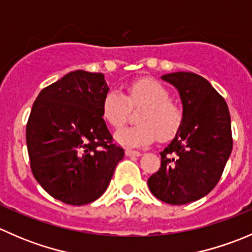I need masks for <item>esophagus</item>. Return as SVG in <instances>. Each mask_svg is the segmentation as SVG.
<instances>
[{"label": "esophagus", "instance_id": "obj_1", "mask_svg": "<svg viewBox=\"0 0 252 252\" xmlns=\"http://www.w3.org/2000/svg\"><path fill=\"white\" fill-rule=\"evenodd\" d=\"M126 155L129 157H139L141 156V154L139 151H134V150H130V149H126Z\"/></svg>", "mask_w": 252, "mask_h": 252}]
</instances>
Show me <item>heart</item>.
I'll list each match as a JSON object with an SVG mask.
<instances>
[{
	"instance_id": "obj_1",
	"label": "heart",
	"mask_w": 252,
	"mask_h": 252,
	"mask_svg": "<svg viewBox=\"0 0 252 252\" xmlns=\"http://www.w3.org/2000/svg\"><path fill=\"white\" fill-rule=\"evenodd\" d=\"M142 107L136 116L139 124L126 126L116 134V140L131 147L145 146L157 139H173L183 126V111L172 103L168 89L151 78L134 80L126 85V95L110 90L103 96L101 112L106 123L119 129L126 123L130 108Z\"/></svg>"
}]
</instances>
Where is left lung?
Instances as JSON below:
<instances>
[{"label": "left lung", "instance_id": "8db88e82", "mask_svg": "<svg viewBox=\"0 0 252 252\" xmlns=\"http://www.w3.org/2000/svg\"><path fill=\"white\" fill-rule=\"evenodd\" d=\"M162 79L179 91L184 119L147 185L161 201L185 205L204 197L220 182L233 149L230 114L224 98L201 75L177 72Z\"/></svg>", "mask_w": 252, "mask_h": 252}]
</instances>
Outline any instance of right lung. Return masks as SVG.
Masks as SVG:
<instances>
[{
    "mask_svg": "<svg viewBox=\"0 0 252 252\" xmlns=\"http://www.w3.org/2000/svg\"><path fill=\"white\" fill-rule=\"evenodd\" d=\"M102 73L74 70L40 91L27 123L35 179L55 199L86 205L107 189L124 157L102 118Z\"/></svg>",
    "mask_w": 252,
    "mask_h": 252,
    "instance_id": "1",
    "label": "right lung"
}]
</instances>
